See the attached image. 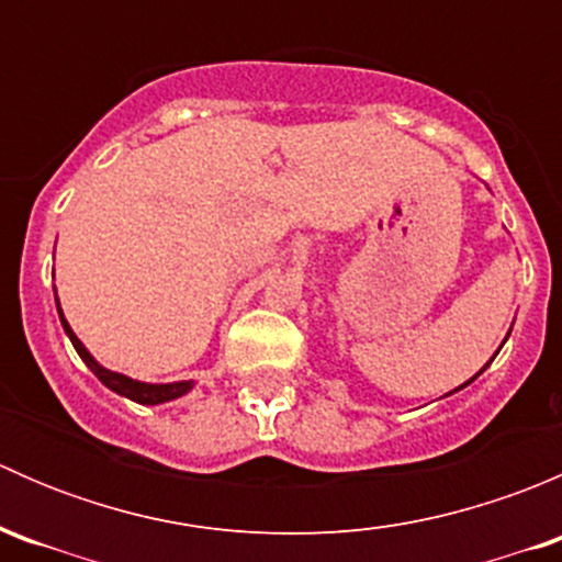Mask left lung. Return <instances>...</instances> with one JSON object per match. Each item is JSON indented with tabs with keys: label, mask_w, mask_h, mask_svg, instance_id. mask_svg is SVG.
<instances>
[{
	"label": "left lung",
	"mask_w": 562,
	"mask_h": 562,
	"mask_svg": "<svg viewBox=\"0 0 562 562\" xmlns=\"http://www.w3.org/2000/svg\"><path fill=\"white\" fill-rule=\"evenodd\" d=\"M508 334H512V328H508ZM508 334H506V339H508ZM506 339H503V345H506ZM503 345H501V348H503ZM501 348H497V350H495V356H497V353H501ZM495 356H492V359H495ZM492 359H490V361H486V367H490V364H492ZM486 367H484V370H486ZM484 370H481V372H484ZM481 372H479V375H481ZM479 375H473V378H470V381H468V383H462V386H459V389L470 386V383H473V381H475V378H479ZM459 389H454V391H459ZM454 391H449V394H454ZM449 394H446V396H449Z\"/></svg>",
	"instance_id": "8db88e82"
}]
</instances>
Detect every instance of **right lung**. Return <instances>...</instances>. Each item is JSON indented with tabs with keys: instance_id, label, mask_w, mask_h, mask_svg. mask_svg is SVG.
Instances as JSON below:
<instances>
[{
	"instance_id": "1",
	"label": "right lung",
	"mask_w": 562,
	"mask_h": 562,
	"mask_svg": "<svg viewBox=\"0 0 562 562\" xmlns=\"http://www.w3.org/2000/svg\"><path fill=\"white\" fill-rule=\"evenodd\" d=\"M56 293V288H54ZM56 310H59V321H61V328H65V334L70 337L72 348H76V353L81 356L83 364L89 367V370L94 372V375L100 378V383L108 386L111 391H116V394L127 396V400L138 402V405H162V402H171V400H179V396H184L187 391H190L195 383L192 381H176V383H144V381H133V378L122 375V372H113V370H105L103 364H98V359H94L92 353H89L87 348H83L81 339L76 337V331L70 328V323H67L65 313H61L59 307V296H56Z\"/></svg>"
}]
</instances>
